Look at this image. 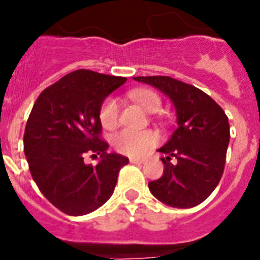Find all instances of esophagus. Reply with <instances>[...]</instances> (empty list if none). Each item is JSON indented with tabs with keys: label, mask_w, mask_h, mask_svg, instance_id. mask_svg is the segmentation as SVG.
Instances as JSON below:
<instances>
[{
	"label": "esophagus",
	"mask_w": 260,
	"mask_h": 260,
	"mask_svg": "<svg viewBox=\"0 0 260 260\" xmlns=\"http://www.w3.org/2000/svg\"><path fill=\"white\" fill-rule=\"evenodd\" d=\"M129 162L131 164H136V165H142V164H144V159H140V158H129Z\"/></svg>",
	"instance_id": "1"
}]
</instances>
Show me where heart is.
Instances as JSON below:
<instances>
[{
    "mask_svg": "<svg viewBox=\"0 0 260 260\" xmlns=\"http://www.w3.org/2000/svg\"><path fill=\"white\" fill-rule=\"evenodd\" d=\"M129 99L148 113H155L161 108V96L148 88H136L128 92ZM99 120L104 128L112 129L118 122V105L114 98H106L99 110ZM158 135L154 131L121 129L112 136V146L121 154L140 156L151 150L158 143Z\"/></svg>",
    "mask_w": 260,
    "mask_h": 260,
    "instance_id": "heart-1",
    "label": "heart"
}]
</instances>
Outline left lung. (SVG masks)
Wrapping results in <instances>:
<instances>
[{"label":"left lung","instance_id":"8db88e82","mask_svg":"<svg viewBox=\"0 0 260 260\" xmlns=\"http://www.w3.org/2000/svg\"><path fill=\"white\" fill-rule=\"evenodd\" d=\"M173 102L177 128L158 151L165 154L164 174L148 188L170 207L189 209L206 201L222 177L231 139L222 108L199 88L169 76L134 77Z\"/></svg>","mask_w":260,"mask_h":260}]
</instances>
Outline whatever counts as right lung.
<instances>
[{
  "mask_svg": "<svg viewBox=\"0 0 260 260\" xmlns=\"http://www.w3.org/2000/svg\"><path fill=\"white\" fill-rule=\"evenodd\" d=\"M125 77L79 69L41 92L24 131V154L39 191L62 213L79 217L109 201L118 172L129 159L108 152L99 110ZM86 153L100 155L96 166Z\"/></svg>",
  "mask_w": 260,
  "mask_h": 260,
  "instance_id": "add662e5",
  "label": "right lung"
}]
</instances>
